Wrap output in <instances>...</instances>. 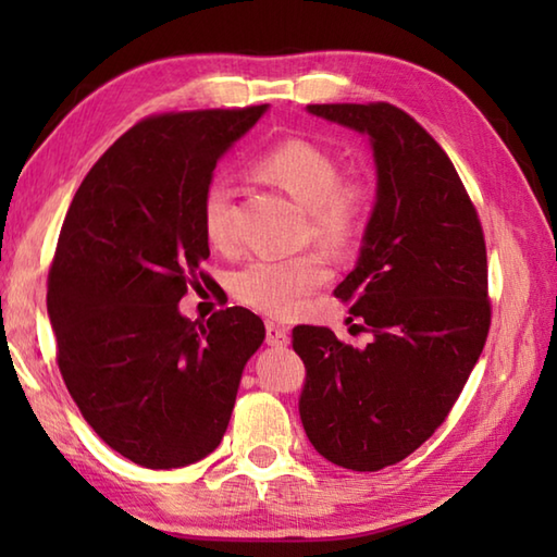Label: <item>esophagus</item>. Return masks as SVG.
Returning a JSON list of instances; mask_svg holds the SVG:
<instances>
[{"instance_id":"1","label":"esophagus","mask_w":557,"mask_h":557,"mask_svg":"<svg viewBox=\"0 0 557 557\" xmlns=\"http://www.w3.org/2000/svg\"><path fill=\"white\" fill-rule=\"evenodd\" d=\"M265 332H268V344H270V346L282 348V346L289 344V334H287L285 329H282L280 324L268 322V324H265Z\"/></svg>"}]
</instances>
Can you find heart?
Here are the masks:
<instances>
[{
    "mask_svg": "<svg viewBox=\"0 0 557 557\" xmlns=\"http://www.w3.org/2000/svg\"><path fill=\"white\" fill-rule=\"evenodd\" d=\"M256 174L289 199L305 206L307 233L334 256L354 250L369 231L375 186L366 176H338V159L312 139L289 137L265 149ZM201 225L206 238L221 250L233 248V191L213 178L201 199ZM332 277L326 252L307 250L295 258H260L235 272L231 289L235 299L277 319L295 317L309 295Z\"/></svg>",
    "mask_w": 557,
    "mask_h": 557,
    "instance_id": "heart-1",
    "label": "heart"
}]
</instances>
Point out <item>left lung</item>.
I'll use <instances>...</instances> for the list:
<instances>
[{"mask_svg": "<svg viewBox=\"0 0 557 557\" xmlns=\"http://www.w3.org/2000/svg\"><path fill=\"white\" fill-rule=\"evenodd\" d=\"M371 137L379 191L356 268L334 289L373 338L295 326L307 381L299 418L324 459L354 471L398 465L457 403L492 326L482 221L430 132L391 102L307 106Z\"/></svg>", "mask_w": 557, "mask_h": 557, "instance_id": "8db88e82", "label": "left lung"}]
</instances>
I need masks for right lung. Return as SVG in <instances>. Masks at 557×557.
I'll use <instances>...</instances> for the list:
<instances>
[{
  "instance_id": "right-lung-1",
  "label": "right lung",
  "mask_w": 557,
  "mask_h": 557,
  "mask_svg": "<svg viewBox=\"0 0 557 557\" xmlns=\"http://www.w3.org/2000/svg\"><path fill=\"white\" fill-rule=\"evenodd\" d=\"M268 106L152 115L129 127L75 191L46 307L65 388L98 437L147 469L194 465L221 445L265 324L225 307L178 312L209 287L201 199L215 162Z\"/></svg>"
}]
</instances>
